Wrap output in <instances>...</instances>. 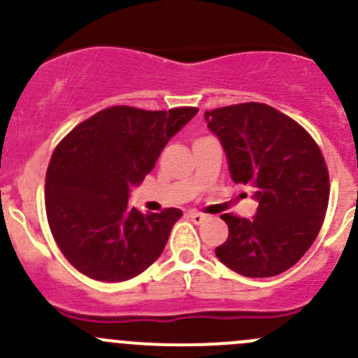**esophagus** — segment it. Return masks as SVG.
<instances>
[{"instance_id": "esophagus-1", "label": "esophagus", "mask_w": 358, "mask_h": 358, "mask_svg": "<svg viewBox=\"0 0 358 358\" xmlns=\"http://www.w3.org/2000/svg\"><path fill=\"white\" fill-rule=\"evenodd\" d=\"M189 218L192 220V222L196 223V225H201L202 222H206V218H208V216H206V215H201V213H194V211H190V213H189Z\"/></svg>"}]
</instances>
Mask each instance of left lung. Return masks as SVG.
Listing matches in <instances>:
<instances>
[{
  "mask_svg": "<svg viewBox=\"0 0 358 358\" xmlns=\"http://www.w3.org/2000/svg\"><path fill=\"white\" fill-rule=\"evenodd\" d=\"M236 183L255 187L251 220L222 215L229 237L215 249L244 277L286 272L315 241L329 202V173L319 145L296 121L265 103L206 110Z\"/></svg>",
  "mask_w": 358,
  "mask_h": 358,
  "instance_id": "obj_1",
  "label": "left lung"
}]
</instances>
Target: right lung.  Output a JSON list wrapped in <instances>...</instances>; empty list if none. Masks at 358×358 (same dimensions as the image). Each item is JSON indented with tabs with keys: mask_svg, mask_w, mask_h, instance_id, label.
<instances>
[{
	"mask_svg": "<svg viewBox=\"0 0 358 358\" xmlns=\"http://www.w3.org/2000/svg\"><path fill=\"white\" fill-rule=\"evenodd\" d=\"M196 107L142 110L115 106L76 126L50 159L45 204L57 246L90 279L122 282L161 256L176 208L142 215L129 192L154 169Z\"/></svg>",
	"mask_w": 358,
	"mask_h": 358,
	"instance_id": "1",
	"label": "right lung"
}]
</instances>
